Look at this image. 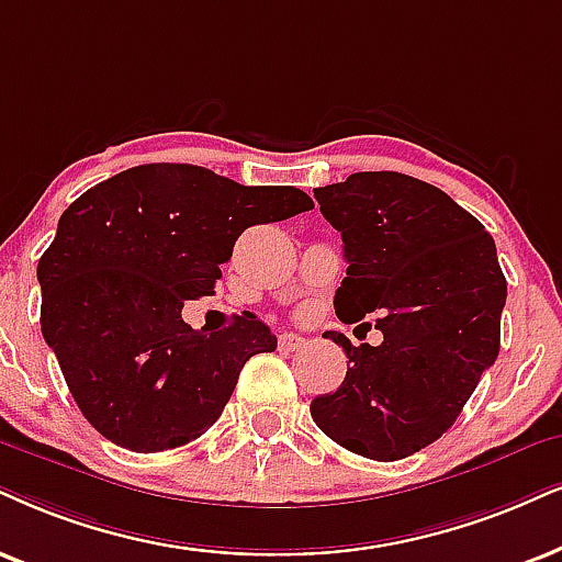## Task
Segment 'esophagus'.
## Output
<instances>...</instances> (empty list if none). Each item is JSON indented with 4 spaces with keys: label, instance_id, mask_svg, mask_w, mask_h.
Wrapping results in <instances>:
<instances>
[{
    "label": "esophagus",
    "instance_id": "obj_1",
    "mask_svg": "<svg viewBox=\"0 0 562 562\" xmlns=\"http://www.w3.org/2000/svg\"><path fill=\"white\" fill-rule=\"evenodd\" d=\"M303 345H305V339L301 337V334H293V331H282L280 334V347H282V350H301Z\"/></svg>",
    "mask_w": 562,
    "mask_h": 562
}]
</instances>
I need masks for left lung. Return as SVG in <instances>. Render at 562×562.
Wrapping results in <instances>:
<instances>
[{
	"mask_svg": "<svg viewBox=\"0 0 562 562\" xmlns=\"http://www.w3.org/2000/svg\"><path fill=\"white\" fill-rule=\"evenodd\" d=\"M342 233L347 277L339 322L379 314L381 345L326 331L350 363L311 417L342 449L396 461L457 423L501 350L506 277L485 225L443 191L394 170H366L314 189Z\"/></svg>",
	"mask_w": 562,
	"mask_h": 562,
	"instance_id": "left-lung-1",
	"label": "left lung"
}]
</instances>
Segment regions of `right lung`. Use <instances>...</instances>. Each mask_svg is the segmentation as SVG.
I'll list each match as a JSON object with an SVG mask.
<instances>
[{"label":"right lung","instance_id":"obj_1","mask_svg":"<svg viewBox=\"0 0 562 562\" xmlns=\"http://www.w3.org/2000/svg\"><path fill=\"white\" fill-rule=\"evenodd\" d=\"M314 207L295 187H240L189 162L122 170L75 199L38 261L41 331L92 428L153 453L202 436L240 368L277 337L254 314L191 329L240 233Z\"/></svg>","mask_w":562,"mask_h":562}]
</instances>
